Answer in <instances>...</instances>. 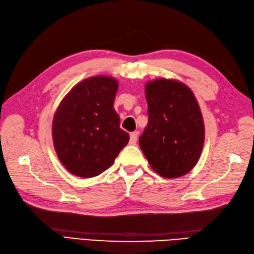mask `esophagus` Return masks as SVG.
<instances>
[{
  "instance_id": "34e87169",
  "label": "esophagus",
  "mask_w": 254,
  "mask_h": 254,
  "mask_svg": "<svg viewBox=\"0 0 254 254\" xmlns=\"http://www.w3.org/2000/svg\"><path fill=\"white\" fill-rule=\"evenodd\" d=\"M137 135H138L137 132L131 133V135H130V143L131 144H135L137 142Z\"/></svg>"
}]
</instances>
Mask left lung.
I'll use <instances>...</instances> for the list:
<instances>
[{"instance_id":"obj_1","label":"left lung","mask_w":254,"mask_h":254,"mask_svg":"<svg viewBox=\"0 0 254 254\" xmlns=\"http://www.w3.org/2000/svg\"><path fill=\"white\" fill-rule=\"evenodd\" d=\"M145 88L148 123L139 146L158 175L181 177L196 165L204 144L197 101L188 86L176 80L156 79Z\"/></svg>"}]
</instances>
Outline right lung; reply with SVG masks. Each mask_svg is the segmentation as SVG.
<instances>
[{
	"instance_id": "right-lung-1",
	"label": "right lung",
	"mask_w": 254,
	"mask_h": 254,
	"mask_svg": "<svg viewBox=\"0 0 254 254\" xmlns=\"http://www.w3.org/2000/svg\"><path fill=\"white\" fill-rule=\"evenodd\" d=\"M117 90L115 78L94 76L74 86L59 106L52 124L53 144L71 174L100 175L130 139L113 108Z\"/></svg>"
}]
</instances>
